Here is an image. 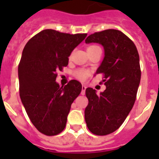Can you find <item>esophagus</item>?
I'll list each match as a JSON object with an SVG mask.
<instances>
[{
    "mask_svg": "<svg viewBox=\"0 0 159 159\" xmlns=\"http://www.w3.org/2000/svg\"><path fill=\"white\" fill-rule=\"evenodd\" d=\"M86 88H87V87L85 86V85H82V95H84L85 94V91H86Z\"/></svg>",
    "mask_w": 159,
    "mask_h": 159,
    "instance_id": "1",
    "label": "esophagus"
}]
</instances>
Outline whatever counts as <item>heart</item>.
Wrapping results in <instances>:
<instances>
[{
	"label": "heart",
	"mask_w": 159,
	"mask_h": 159,
	"mask_svg": "<svg viewBox=\"0 0 159 159\" xmlns=\"http://www.w3.org/2000/svg\"><path fill=\"white\" fill-rule=\"evenodd\" d=\"M97 49H101L99 46L97 45H90L88 48H87V53H90L93 52V51H96ZM92 74V72L90 70L87 69H83V68H80V69H77L74 72V76L76 77V78L80 81H85L86 79H87L88 77L91 76Z\"/></svg>",
	"instance_id": "b5f03b06"
}]
</instances>
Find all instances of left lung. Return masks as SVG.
<instances>
[{"instance_id":"1","label":"left lung","mask_w":159,"mask_h":159,"mask_svg":"<svg viewBox=\"0 0 159 159\" xmlns=\"http://www.w3.org/2000/svg\"><path fill=\"white\" fill-rule=\"evenodd\" d=\"M85 41L104 47V59L96 73L103 74L106 87L100 95L86 89L85 120L92 134L106 135L120 127L133 108L140 82L139 56L133 41L120 30L96 32Z\"/></svg>"}]
</instances>
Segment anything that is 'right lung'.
<instances>
[{
	"mask_svg": "<svg viewBox=\"0 0 159 159\" xmlns=\"http://www.w3.org/2000/svg\"><path fill=\"white\" fill-rule=\"evenodd\" d=\"M87 35L44 30L24 48L18 67L20 97L32 124L45 135H57L64 129L71 105L81 93L78 81L60 87L56 77Z\"/></svg>",
	"mask_w": 159,
	"mask_h": 159,
	"instance_id": "right-lung-1",
	"label": "right lung"
}]
</instances>
